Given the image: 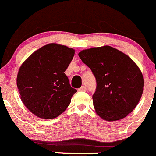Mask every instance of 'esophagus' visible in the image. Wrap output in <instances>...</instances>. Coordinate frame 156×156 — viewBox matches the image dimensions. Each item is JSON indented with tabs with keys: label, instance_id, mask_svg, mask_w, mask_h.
Wrapping results in <instances>:
<instances>
[{
	"label": "esophagus",
	"instance_id": "esophagus-1",
	"mask_svg": "<svg viewBox=\"0 0 156 156\" xmlns=\"http://www.w3.org/2000/svg\"><path fill=\"white\" fill-rule=\"evenodd\" d=\"M78 90L79 91H86L87 90V87H86V86H82V87H81L78 89Z\"/></svg>",
	"mask_w": 156,
	"mask_h": 156
}]
</instances>
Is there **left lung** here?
Instances as JSON below:
<instances>
[{
	"label": "left lung",
	"mask_w": 156,
	"mask_h": 156,
	"mask_svg": "<svg viewBox=\"0 0 156 156\" xmlns=\"http://www.w3.org/2000/svg\"><path fill=\"white\" fill-rule=\"evenodd\" d=\"M78 56L95 76L96 112L108 122L126 117L138 104L144 90V77L136 63L110 46L84 50Z\"/></svg>",
	"instance_id": "left-lung-1"
}]
</instances>
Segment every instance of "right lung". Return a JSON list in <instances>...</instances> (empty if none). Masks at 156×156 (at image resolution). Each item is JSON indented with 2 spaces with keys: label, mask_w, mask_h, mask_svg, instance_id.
<instances>
[{
  "label": "right lung",
  "mask_w": 156,
  "mask_h": 156,
  "mask_svg": "<svg viewBox=\"0 0 156 156\" xmlns=\"http://www.w3.org/2000/svg\"><path fill=\"white\" fill-rule=\"evenodd\" d=\"M75 50L57 44L42 47L25 61L16 83L21 100L31 112L41 119H54L71 103L77 90L71 87L64 72Z\"/></svg>",
  "instance_id": "right-lung-1"
}]
</instances>
